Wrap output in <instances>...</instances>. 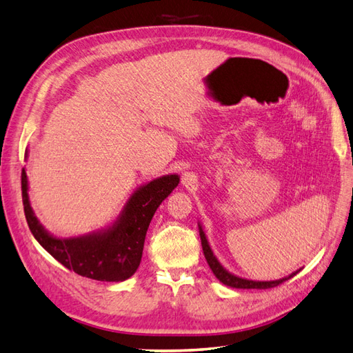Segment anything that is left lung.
<instances>
[{
  "label": "left lung",
  "mask_w": 353,
  "mask_h": 353,
  "mask_svg": "<svg viewBox=\"0 0 353 353\" xmlns=\"http://www.w3.org/2000/svg\"><path fill=\"white\" fill-rule=\"evenodd\" d=\"M199 230H200V239H201V247H203L204 257H206L208 263L212 269V272H214V275L218 278L221 283L228 285V288H233V289H270V288H275V285H278V284L290 280L292 276L296 275L301 270V269L294 270V272H292L289 276H284V278H280V280H274V281H254V280H247V278L237 276L232 272H228V270L219 263V260L216 259L214 251H212V248H210L206 233L203 232V227H201L200 223H199Z\"/></svg>",
  "instance_id": "left-lung-1"
}]
</instances>
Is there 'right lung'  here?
<instances>
[{
    "label": "right lung",
    "instance_id": "add662e5",
    "mask_svg": "<svg viewBox=\"0 0 353 353\" xmlns=\"http://www.w3.org/2000/svg\"><path fill=\"white\" fill-rule=\"evenodd\" d=\"M179 182L177 174L153 179L130 194L110 225L77 237H57L34 215L28 195L27 171L22 168L23 212L36 241L63 266L97 281H125L137 272L141 261L145 233L154 212Z\"/></svg>",
    "mask_w": 353,
    "mask_h": 353
}]
</instances>
